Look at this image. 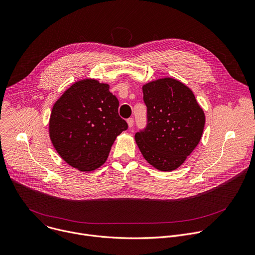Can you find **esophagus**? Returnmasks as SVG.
Listing matches in <instances>:
<instances>
[{
	"instance_id": "esophagus-1",
	"label": "esophagus",
	"mask_w": 255,
	"mask_h": 255,
	"mask_svg": "<svg viewBox=\"0 0 255 255\" xmlns=\"http://www.w3.org/2000/svg\"><path fill=\"white\" fill-rule=\"evenodd\" d=\"M127 123H128V127H129V128H132L133 125H134V119H133V118H129V119L127 120Z\"/></svg>"
}]
</instances>
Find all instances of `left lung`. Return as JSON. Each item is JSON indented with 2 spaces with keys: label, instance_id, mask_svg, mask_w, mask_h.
<instances>
[{
  "label": "left lung",
  "instance_id": "obj_1",
  "mask_svg": "<svg viewBox=\"0 0 255 255\" xmlns=\"http://www.w3.org/2000/svg\"><path fill=\"white\" fill-rule=\"evenodd\" d=\"M147 126L135 134L145 160L160 171H173L198 145L205 115L192 90L173 78L151 81L142 87Z\"/></svg>",
  "mask_w": 255,
  "mask_h": 255
}]
</instances>
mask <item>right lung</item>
Wrapping results in <instances>:
<instances>
[{
	"label": "right lung",
	"mask_w": 255,
	"mask_h": 255,
	"mask_svg": "<svg viewBox=\"0 0 255 255\" xmlns=\"http://www.w3.org/2000/svg\"><path fill=\"white\" fill-rule=\"evenodd\" d=\"M118 107L108 84L75 82L54 104L49 121L50 139L61 158L82 172L103 165L117 136L128 128Z\"/></svg>",
	"instance_id": "add662e5"
}]
</instances>
